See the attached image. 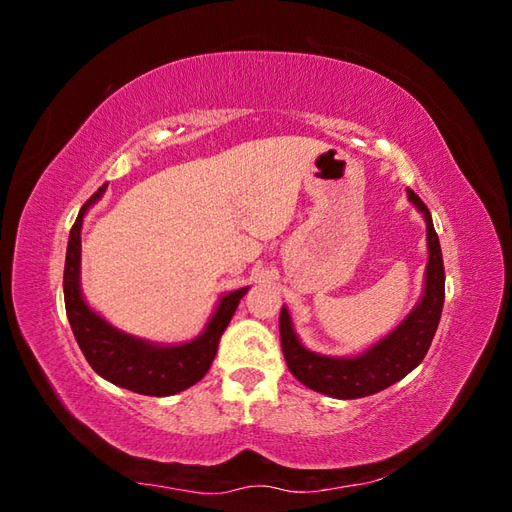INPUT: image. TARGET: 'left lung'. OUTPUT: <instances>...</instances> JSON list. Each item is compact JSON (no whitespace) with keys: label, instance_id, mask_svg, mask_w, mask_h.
<instances>
[{"label":"left lung","instance_id":"left-lung-1","mask_svg":"<svg viewBox=\"0 0 512 512\" xmlns=\"http://www.w3.org/2000/svg\"><path fill=\"white\" fill-rule=\"evenodd\" d=\"M410 203L425 215L429 260L421 301L389 335L356 356H324L307 350L292 329L288 309L280 314L282 352L290 374L312 391L335 399H359L389 389L425 359L444 305V262L427 205L412 190Z\"/></svg>","mask_w":512,"mask_h":512}]
</instances>
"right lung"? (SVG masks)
I'll return each instance as SVG.
<instances>
[{"label": "right lung", "instance_id": "1", "mask_svg": "<svg viewBox=\"0 0 512 512\" xmlns=\"http://www.w3.org/2000/svg\"><path fill=\"white\" fill-rule=\"evenodd\" d=\"M106 192V183L81 207L66 252L64 301L76 344L98 376L138 395L168 397L190 389L203 378L218 352L220 337L235 314L245 288L232 290L220 299L205 331L192 342L162 346L115 329L91 309L81 292V228L87 209Z\"/></svg>", "mask_w": 512, "mask_h": 512}]
</instances>
